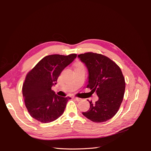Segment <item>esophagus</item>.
I'll use <instances>...</instances> for the list:
<instances>
[{
    "label": "esophagus",
    "instance_id": "obj_1",
    "mask_svg": "<svg viewBox=\"0 0 151 151\" xmlns=\"http://www.w3.org/2000/svg\"><path fill=\"white\" fill-rule=\"evenodd\" d=\"M74 99H76L77 101H80L81 100V98H77V97H74Z\"/></svg>",
    "mask_w": 151,
    "mask_h": 151
}]
</instances>
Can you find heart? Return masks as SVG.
<instances>
[{
    "label": "heart",
    "instance_id": "obj_1",
    "mask_svg": "<svg viewBox=\"0 0 151 151\" xmlns=\"http://www.w3.org/2000/svg\"><path fill=\"white\" fill-rule=\"evenodd\" d=\"M82 65V63H78V64H77V65Z\"/></svg>",
    "mask_w": 151,
    "mask_h": 151
}]
</instances>
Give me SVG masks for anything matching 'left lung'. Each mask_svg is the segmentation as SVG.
Returning a JSON list of instances; mask_svg holds the SVG:
<instances>
[{"instance_id": "left-lung-1", "label": "left lung", "mask_w": 151, "mask_h": 151, "mask_svg": "<svg viewBox=\"0 0 151 151\" xmlns=\"http://www.w3.org/2000/svg\"><path fill=\"white\" fill-rule=\"evenodd\" d=\"M89 72L88 84L91 93H96L97 101H89L90 108L83 115L94 122L101 123L116 115L123 101L125 82L115 62L101 54L88 52L78 55Z\"/></svg>"}]
</instances>
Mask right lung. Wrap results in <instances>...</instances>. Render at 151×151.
Returning <instances> with one entry per match:
<instances>
[{
  "label": "right lung",
  "mask_w": 151,
  "mask_h": 151,
  "mask_svg": "<svg viewBox=\"0 0 151 151\" xmlns=\"http://www.w3.org/2000/svg\"><path fill=\"white\" fill-rule=\"evenodd\" d=\"M77 54L50 55L42 58L27 74L22 96L29 115L42 123L57 120L64 111L69 97L57 95L52 87L62 71L73 62Z\"/></svg>",
  "instance_id": "right-lung-1"
}]
</instances>
